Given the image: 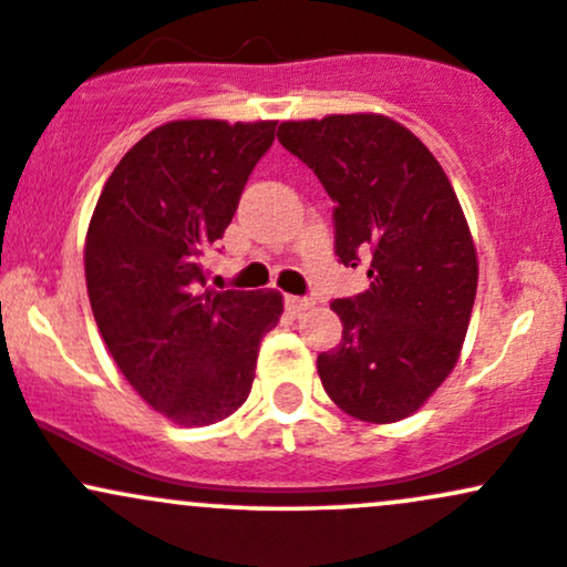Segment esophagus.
I'll return each instance as SVG.
<instances>
[{
	"mask_svg": "<svg viewBox=\"0 0 567 567\" xmlns=\"http://www.w3.org/2000/svg\"><path fill=\"white\" fill-rule=\"evenodd\" d=\"M308 308H313V300H308V297H286V310H289L291 316L306 313Z\"/></svg>",
	"mask_w": 567,
	"mask_h": 567,
	"instance_id": "34e87169",
	"label": "esophagus"
}]
</instances>
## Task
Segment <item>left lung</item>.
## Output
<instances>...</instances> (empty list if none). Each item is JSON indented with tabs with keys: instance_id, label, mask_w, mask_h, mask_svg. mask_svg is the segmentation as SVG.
I'll return each mask as SVG.
<instances>
[{
	"instance_id": "obj_1",
	"label": "left lung",
	"mask_w": 567,
	"mask_h": 567,
	"mask_svg": "<svg viewBox=\"0 0 567 567\" xmlns=\"http://www.w3.org/2000/svg\"><path fill=\"white\" fill-rule=\"evenodd\" d=\"M278 140L332 197L340 261L370 259V289L332 302L343 340L316 362L324 392L359 422H400L449 379L476 300V243L452 181L381 113L281 121Z\"/></svg>"
}]
</instances>
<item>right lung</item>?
<instances>
[{
	"label": "right lung",
	"mask_w": 567,
	"mask_h": 567,
	"mask_svg": "<svg viewBox=\"0 0 567 567\" xmlns=\"http://www.w3.org/2000/svg\"><path fill=\"white\" fill-rule=\"evenodd\" d=\"M276 121L181 118L115 164L91 213L83 265L113 362L156 413L208 427L246 403L281 291H213L203 257L233 221Z\"/></svg>",
	"instance_id": "obj_1"
}]
</instances>
